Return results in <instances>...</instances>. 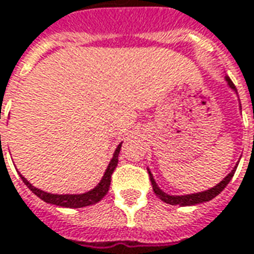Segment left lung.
Returning a JSON list of instances; mask_svg holds the SVG:
<instances>
[{"label": "left lung", "mask_w": 254, "mask_h": 254, "mask_svg": "<svg viewBox=\"0 0 254 254\" xmlns=\"http://www.w3.org/2000/svg\"><path fill=\"white\" fill-rule=\"evenodd\" d=\"M226 82L229 85V88L231 89H234L236 92V88H235L234 82L231 81V78L229 76H225ZM238 93V92H236ZM236 171V166L234 168V171L231 172L228 176H226L222 182H219L217 186L211 187L210 190H205V191H201V193H194V194H185V195H169L166 194V193H163L162 190L158 187L156 185V182H155L154 176H152V173L149 172L148 169V173H149V179H151V183H152V189H154V193L163 202H166V204H171V205H180V207H186V205H195V204H200V202H205V201H210L212 200L214 197H217V195L228 186V183L231 182V179L234 178V173Z\"/></svg>", "instance_id": "8db88e82"}]
</instances>
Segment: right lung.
<instances>
[{"mask_svg": "<svg viewBox=\"0 0 254 254\" xmlns=\"http://www.w3.org/2000/svg\"><path fill=\"white\" fill-rule=\"evenodd\" d=\"M1 138V137H0ZM1 141V139H0ZM120 148L122 144L117 145L116 148L113 158L107 166L106 172L103 175V178L99 182V185L92 189L89 191L83 193V194H52V193H46L43 190H39L35 186H32L26 179L20 175V178L23 180V183L35 193L39 198H42L43 201L49 202V204H54V205H60V207H67V208H81V207H88L92 204H96L99 202L109 191V187H110V182H112V175L115 172L117 162H119V154H120Z\"/></svg>", "mask_w": 254, "mask_h": 254, "instance_id": "right-lung-1", "label": "right lung"}]
</instances>
